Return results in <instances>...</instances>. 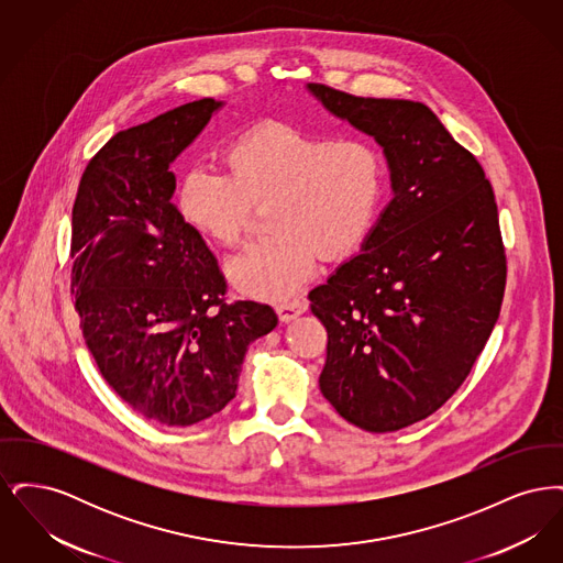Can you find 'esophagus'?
Segmentation results:
<instances>
[{
    "label": "esophagus",
    "instance_id": "esophagus-1",
    "mask_svg": "<svg viewBox=\"0 0 563 563\" xmlns=\"http://www.w3.org/2000/svg\"><path fill=\"white\" fill-rule=\"evenodd\" d=\"M276 310H278L280 321H294L295 317H299V314H303V312L308 310V301H306L303 297H294V299L280 301V303L276 306Z\"/></svg>",
    "mask_w": 563,
    "mask_h": 563
}]
</instances>
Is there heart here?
Instances as JSON below:
<instances>
[{
  "mask_svg": "<svg viewBox=\"0 0 563 563\" xmlns=\"http://www.w3.org/2000/svg\"><path fill=\"white\" fill-rule=\"evenodd\" d=\"M223 162L228 173L189 168L179 209L194 230L232 246L246 234L255 205H269L274 232L228 262L241 291L269 299L299 289L319 253L344 257L365 241L388 186V162L372 139H331L280 122L234 139Z\"/></svg>",
  "mask_w": 563,
  "mask_h": 563,
  "instance_id": "1",
  "label": "heart"
}]
</instances>
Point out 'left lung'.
Masks as SVG:
<instances>
[{"mask_svg":"<svg viewBox=\"0 0 563 563\" xmlns=\"http://www.w3.org/2000/svg\"><path fill=\"white\" fill-rule=\"evenodd\" d=\"M308 90L374 136L393 184L361 253L308 294L327 329L322 397L358 429L401 430L454 395L498 321L507 255L494 189L424 103Z\"/></svg>","mask_w":563,"mask_h":563,"instance_id":"8db88e82","label":"left lung"}]
</instances>
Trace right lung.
Segmentation results:
<instances>
[{"instance_id": "obj_1", "label": "right lung", "mask_w": 563, "mask_h": 563, "mask_svg": "<svg viewBox=\"0 0 563 563\" xmlns=\"http://www.w3.org/2000/svg\"><path fill=\"white\" fill-rule=\"evenodd\" d=\"M221 101L120 131L88 162L71 214V294L109 386L147 420L191 427L236 397L251 342L278 317L228 303L211 249L173 205V161Z\"/></svg>"}]
</instances>
